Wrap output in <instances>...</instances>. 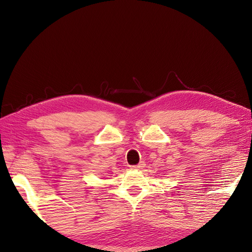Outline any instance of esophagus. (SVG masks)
Segmentation results:
<instances>
[{"mask_svg":"<svg viewBox=\"0 0 252 252\" xmlns=\"http://www.w3.org/2000/svg\"><path fill=\"white\" fill-rule=\"evenodd\" d=\"M144 167H145V162L141 161L140 163L136 164V165H132L131 169H132V170H141V169H143Z\"/></svg>","mask_w":252,"mask_h":252,"instance_id":"obj_1","label":"esophagus"}]
</instances>
